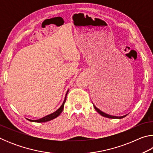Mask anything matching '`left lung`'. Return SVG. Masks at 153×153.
Listing matches in <instances>:
<instances>
[{
    "label": "left lung",
    "instance_id": "obj_1",
    "mask_svg": "<svg viewBox=\"0 0 153 153\" xmlns=\"http://www.w3.org/2000/svg\"><path fill=\"white\" fill-rule=\"evenodd\" d=\"M94 102H95V104L97 105V106L98 107V108H97L96 106L94 105V107L96 109V111H97V112L100 114L103 117H107V118H111V119H122L123 117H125L126 115H123V116H121V117H117V116H112V115H108L107 113H105L104 112H102V111L100 110L102 109V107H108V105H111L113 104L112 102H111V100L108 98V97H107V96L106 95V94H105L104 92H102L100 91V90H98V92L96 93V96H95V98H94Z\"/></svg>",
    "mask_w": 153,
    "mask_h": 153
}]
</instances>
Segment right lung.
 <instances>
[{"instance_id":"1","label":"right lung","mask_w":153,"mask_h":153,"mask_svg":"<svg viewBox=\"0 0 153 153\" xmlns=\"http://www.w3.org/2000/svg\"><path fill=\"white\" fill-rule=\"evenodd\" d=\"M67 93H68V91H67V93H66L65 98V100H64V101L63 102V104H62V105L61 106V107L59 108L58 110H56L55 112L51 113V114H50V115H46V116H45V117H44L40 119V120H28V119H27V120H29L30 121H33V122L42 123V122H46V121H51L52 120H54V119L56 118V117H57L58 116L60 115L62 111H63V110L64 104H65V101H66V97H67Z\"/></svg>"}]
</instances>
